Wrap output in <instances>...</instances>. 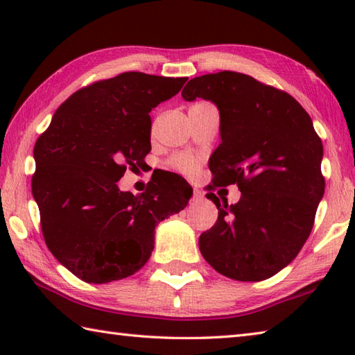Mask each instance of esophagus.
Segmentation results:
<instances>
[{"label":"esophagus","mask_w":355,"mask_h":355,"mask_svg":"<svg viewBox=\"0 0 355 355\" xmlns=\"http://www.w3.org/2000/svg\"><path fill=\"white\" fill-rule=\"evenodd\" d=\"M203 199V192L199 188H194V200H202Z\"/></svg>","instance_id":"1"}]
</instances>
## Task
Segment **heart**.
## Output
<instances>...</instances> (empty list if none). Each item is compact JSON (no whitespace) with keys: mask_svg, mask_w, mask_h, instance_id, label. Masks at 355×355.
<instances>
[{"mask_svg":"<svg viewBox=\"0 0 355 355\" xmlns=\"http://www.w3.org/2000/svg\"><path fill=\"white\" fill-rule=\"evenodd\" d=\"M172 167L173 169L191 175V173H194L197 171V167H199V159H197L194 155L182 153L172 159Z\"/></svg>","mask_w":355,"mask_h":355,"instance_id":"b5f03b06","label":"heart"}]
</instances>
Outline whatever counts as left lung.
<instances>
[{
	"instance_id": "1",
	"label": "left lung",
	"mask_w": 355,
	"mask_h": 355,
	"mask_svg": "<svg viewBox=\"0 0 355 355\" xmlns=\"http://www.w3.org/2000/svg\"><path fill=\"white\" fill-rule=\"evenodd\" d=\"M182 97L218 106L220 144L209 158V188L236 183L241 191L235 205L207 194L219 214L199 238L200 254L228 279L272 277L307 241L324 196L313 122L291 95L236 71L192 78Z\"/></svg>"
}]
</instances>
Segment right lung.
I'll return each mask as SVG.
<instances>
[{
	"mask_svg": "<svg viewBox=\"0 0 355 355\" xmlns=\"http://www.w3.org/2000/svg\"><path fill=\"white\" fill-rule=\"evenodd\" d=\"M188 78L125 71L64 101L34 146L33 196L48 249L87 284L133 275L148 261L155 228L184 209L192 188L171 173L139 196L120 191L127 167L152 150L150 111Z\"/></svg>",
	"mask_w": 355,
	"mask_h": 355,
	"instance_id": "add662e5",
	"label": "right lung"
}]
</instances>
